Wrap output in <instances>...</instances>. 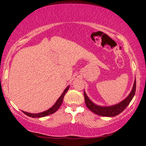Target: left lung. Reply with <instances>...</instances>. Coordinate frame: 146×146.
Returning a JSON list of instances; mask_svg holds the SVG:
<instances>
[{
	"label": "left lung",
	"instance_id": "8db88e82",
	"mask_svg": "<svg viewBox=\"0 0 146 146\" xmlns=\"http://www.w3.org/2000/svg\"><path fill=\"white\" fill-rule=\"evenodd\" d=\"M135 88H136V82L135 80L133 86V88L131 90L130 94L128 95V96L123 100V101H121V102L115 105L110 106H100L95 104L94 103H93L90 100L89 98L87 96L86 94L84 91L86 105L87 108L90 110H91L92 112L96 113L99 115L107 117L115 116V115L122 112L125 109V108L130 103V102L135 95Z\"/></svg>",
	"mask_w": 146,
	"mask_h": 146
}]
</instances>
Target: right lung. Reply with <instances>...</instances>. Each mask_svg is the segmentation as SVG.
<instances>
[{"label":"right lung","instance_id":"add662e5","mask_svg":"<svg viewBox=\"0 0 146 146\" xmlns=\"http://www.w3.org/2000/svg\"><path fill=\"white\" fill-rule=\"evenodd\" d=\"M70 86H68L64 90V92L62 94V95L60 96V98L58 99V100L56 101V102L54 104V105L52 107L50 108L48 110L46 111H43V112H40V113H29V112H27V111H23L24 113H25L26 115H27L29 117H34V118H35V117H45L46 116V115H50L52 113L56 112L58 110V109L59 108L60 106L62 103V101H63V99H64V96L66 94V93L67 92Z\"/></svg>","mask_w":146,"mask_h":146}]
</instances>
